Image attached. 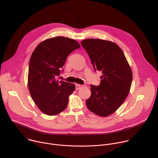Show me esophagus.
Listing matches in <instances>:
<instances>
[{
	"label": "esophagus",
	"instance_id": "34e87169",
	"mask_svg": "<svg viewBox=\"0 0 158 158\" xmlns=\"http://www.w3.org/2000/svg\"><path fill=\"white\" fill-rule=\"evenodd\" d=\"M81 85H78V84H76L75 85V89H77V90H78V89H80L81 88Z\"/></svg>",
	"mask_w": 158,
	"mask_h": 158
}]
</instances>
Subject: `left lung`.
<instances>
[{
  "instance_id": "8db88e82",
  "label": "left lung",
  "mask_w": 158,
  "mask_h": 158,
  "mask_svg": "<svg viewBox=\"0 0 158 158\" xmlns=\"http://www.w3.org/2000/svg\"><path fill=\"white\" fill-rule=\"evenodd\" d=\"M94 70L102 72L99 86L90 85L91 94L86 101L88 109L101 117H107L123 104L128 96L132 72L125 55L114 43L99 39L81 42Z\"/></svg>"
}]
</instances>
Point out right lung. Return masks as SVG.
<instances>
[{
  "mask_svg": "<svg viewBox=\"0 0 158 158\" xmlns=\"http://www.w3.org/2000/svg\"><path fill=\"white\" fill-rule=\"evenodd\" d=\"M80 48L69 38L57 36L38 45L30 58L28 85L31 96L45 114L54 115L64 110L69 96L75 89L73 83L59 81L68 56Z\"/></svg>",
  "mask_w": 158,
  "mask_h": 158,
  "instance_id": "add662e5",
  "label": "right lung"
}]
</instances>
